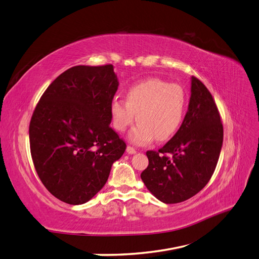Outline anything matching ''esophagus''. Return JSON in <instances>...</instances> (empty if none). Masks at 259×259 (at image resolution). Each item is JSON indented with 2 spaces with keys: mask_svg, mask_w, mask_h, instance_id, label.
<instances>
[{
  "mask_svg": "<svg viewBox=\"0 0 259 259\" xmlns=\"http://www.w3.org/2000/svg\"><path fill=\"white\" fill-rule=\"evenodd\" d=\"M126 152L128 153V154H135L136 153V150L133 147H131V146H127L126 147Z\"/></svg>",
  "mask_w": 259,
  "mask_h": 259,
  "instance_id": "1",
  "label": "esophagus"
}]
</instances>
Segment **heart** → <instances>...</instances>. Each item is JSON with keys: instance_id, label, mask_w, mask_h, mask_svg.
Segmentation results:
<instances>
[{"instance_id": "heart-1", "label": "heart", "mask_w": 259, "mask_h": 259, "mask_svg": "<svg viewBox=\"0 0 259 259\" xmlns=\"http://www.w3.org/2000/svg\"><path fill=\"white\" fill-rule=\"evenodd\" d=\"M126 103L114 99L110 106L113 127L126 132L138 120L139 124L130 134V140L145 145L155 138L166 142L173 137L184 121L187 95L178 84L161 79L138 82L125 92Z\"/></svg>"}]
</instances>
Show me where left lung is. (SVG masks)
<instances>
[{"label": "left lung", "mask_w": 259, "mask_h": 259, "mask_svg": "<svg viewBox=\"0 0 259 259\" xmlns=\"http://www.w3.org/2000/svg\"><path fill=\"white\" fill-rule=\"evenodd\" d=\"M190 92L182 126L158 152L147 151L149 165L140 175L147 189L166 204L190 199L206 186L223 147L224 128L213 96L194 76Z\"/></svg>", "instance_id": "8db88e82"}]
</instances>
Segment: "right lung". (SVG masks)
Masks as SVG:
<instances>
[{
    "instance_id": "add662e5",
    "label": "right lung",
    "mask_w": 259,
    "mask_h": 259,
    "mask_svg": "<svg viewBox=\"0 0 259 259\" xmlns=\"http://www.w3.org/2000/svg\"><path fill=\"white\" fill-rule=\"evenodd\" d=\"M117 86L112 65L72 67L49 86L31 117L36 173L46 189L68 204L95 197L126 149L109 126Z\"/></svg>"
}]
</instances>
